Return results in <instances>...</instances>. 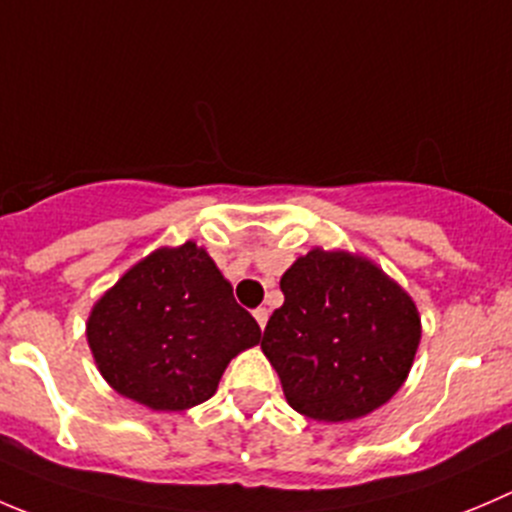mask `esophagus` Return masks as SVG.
<instances>
[{"label": "esophagus", "instance_id": "34e87169", "mask_svg": "<svg viewBox=\"0 0 512 512\" xmlns=\"http://www.w3.org/2000/svg\"><path fill=\"white\" fill-rule=\"evenodd\" d=\"M252 315H255V320H257V325L262 327V330H265V325H267V317H270V312L265 310V307H257L255 312H252Z\"/></svg>", "mask_w": 512, "mask_h": 512}]
</instances>
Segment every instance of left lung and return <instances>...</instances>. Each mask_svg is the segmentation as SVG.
<instances>
[{"label":"left lung","mask_w":512,"mask_h":512,"mask_svg":"<svg viewBox=\"0 0 512 512\" xmlns=\"http://www.w3.org/2000/svg\"><path fill=\"white\" fill-rule=\"evenodd\" d=\"M262 352L290 408L322 423L362 418L388 403L413 367L420 315L375 262L315 247L282 275Z\"/></svg>","instance_id":"8db88e82"}]
</instances>
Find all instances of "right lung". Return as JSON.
I'll return each instance as SVG.
<instances>
[{"label": "right lung", "mask_w": 512, "mask_h": 512, "mask_svg": "<svg viewBox=\"0 0 512 512\" xmlns=\"http://www.w3.org/2000/svg\"><path fill=\"white\" fill-rule=\"evenodd\" d=\"M262 337L232 285L195 242L160 247L109 287L87 320L104 380L152 410H187L215 395L225 367Z\"/></svg>", "instance_id": "add662e5"}]
</instances>
